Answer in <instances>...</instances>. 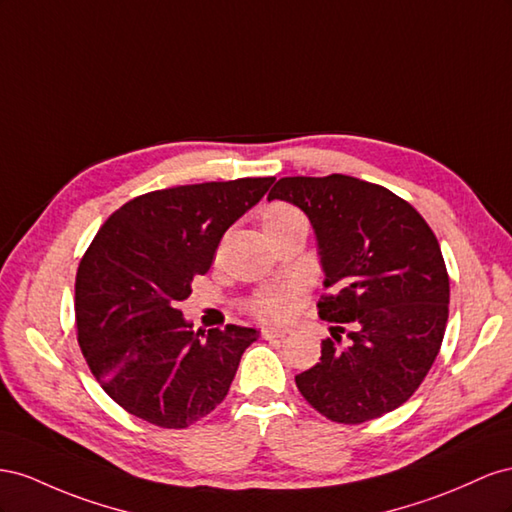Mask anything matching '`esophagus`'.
Wrapping results in <instances>:
<instances>
[{
	"instance_id": "esophagus-1",
	"label": "esophagus",
	"mask_w": 512,
	"mask_h": 512,
	"mask_svg": "<svg viewBox=\"0 0 512 512\" xmlns=\"http://www.w3.org/2000/svg\"><path fill=\"white\" fill-rule=\"evenodd\" d=\"M291 330L287 328H261V337L264 339H283L285 334H289Z\"/></svg>"
}]
</instances>
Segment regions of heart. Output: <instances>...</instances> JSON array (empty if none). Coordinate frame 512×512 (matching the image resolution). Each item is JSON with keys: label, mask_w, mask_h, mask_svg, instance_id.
Listing matches in <instances>:
<instances>
[{"label": "heart", "mask_w": 512, "mask_h": 512, "mask_svg": "<svg viewBox=\"0 0 512 512\" xmlns=\"http://www.w3.org/2000/svg\"><path fill=\"white\" fill-rule=\"evenodd\" d=\"M300 218L302 214L294 206H289V203H270V206L261 212V225H264V231L268 233L294 221H300ZM294 306H296L294 289L274 287V289L259 291V294L248 302V311L264 321H279L294 311Z\"/></svg>", "instance_id": "heart-1"}]
</instances>
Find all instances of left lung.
Here are the masks:
<instances>
[{
  "label": "left lung",
  "instance_id": "obj_1",
  "mask_svg": "<svg viewBox=\"0 0 512 512\" xmlns=\"http://www.w3.org/2000/svg\"><path fill=\"white\" fill-rule=\"evenodd\" d=\"M298 206L313 225L334 321L321 358L296 375L315 410L360 425L397 410L427 377L448 321L450 285L435 233L410 203L352 175L281 178L268 201Z\"/></svg>",
  "mask_w": 512,
  "mask_h": 512
}]
</instances>
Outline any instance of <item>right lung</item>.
Segmentation results:
<instances>
[{
  "mask_svg": "<svg viewBox=\"0 0 512 512\" xmlns=\"http://www.w3.org/2000/svg\"><path fill=\"white\" fill-rule=\"evenodd\" d=\"M274 178L145 193L115 210L87 248L75 283L79 347L96 382L128 414L186 429L221 403L255 328L208 334L180 311L223 233Z\"/></svg>",
  "mask_w": 512,
  "mask_h": 512,
  "instance_id": "add662e5",
  "label": "right lung"
}]
</instances>
